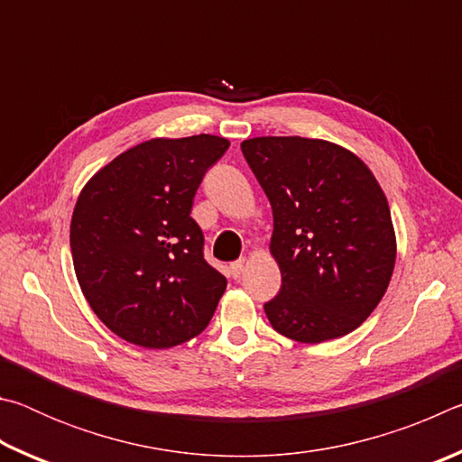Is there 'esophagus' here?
<instances>
[{
	"label": "esophagus",
	"mask_w": 462,
	"mask_h": 462,
	"mask_svg": "<svg viewBox=\"0 0 462 462\" xmlns=\"http://www.w3.org/2000/svg\"><path fill=\"white\" fill-rule=\"evenodd\" d=\"M245 267H246V259L234 261V263L230 264V275H232L234 279H238V277L242 275V271H245Z\"/></svg>",
	"instance_id": "1"
}]
</instances>
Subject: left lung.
<instances>
[{
    "instance_id": "obj_1",
    "label": "left lung",
    "mask_w": 462,
    "mask_h": 462,
    "mask_svg": "<svg viewBox=\"0 0 462 462\" xmlns=\"http://www.w3.org/2000/svg\"><path fill=\"white\" fill-rule=\"evenodd\" d=\"M240 148L273 208L281 289L264 303L271 326L308 344L356 330L395 267V232L377 179L326 140L261 136Z\"/></svg>"
}]
</instances>
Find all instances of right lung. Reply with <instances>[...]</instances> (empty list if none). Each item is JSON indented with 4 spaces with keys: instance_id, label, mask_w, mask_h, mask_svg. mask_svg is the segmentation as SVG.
<instances>
[{
    "instance_id": "right-lung-1",
    "label": "right lung",
    "mask_w": 462,
    "mask_h": 462,
    "mask_svg": "<svg viewBox=\"0 0 462 462\" xmlns=\"http://www.w3.org/2000/svg\"><path fill=\"white\" fill-rule=\"evenodd\" d=\"M228 146L212 134L146 140L83 187L71 220L75 275L120 338L171 348L208 328L226 277L203 259L191 206Z\"/></svg>"
}]
</instances>
